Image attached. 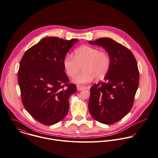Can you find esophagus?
Wrapping results in <instances>:
<instances>
[{"mask_svg":"<svg viewBox=\"0 0 158 158\" xmlns=\"http://www.w3.org/2000/svg\"><path fill=\"white\" fill-rule=\"evenodd\" d=\"M85 89V86H83V85H77V89L79 90V91H81L84 89Z\"/></svg>","mask_w":158,"mask_h":158,"instance_id":"34e87169","label":"esophagus"}]
</instances>
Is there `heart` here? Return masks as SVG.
Wrapping results in <instances>:
<instances>
[{"mask_svg":"<svg viewBox=\"0 0 158 158\" xmlns=\"http://www.w3.org/2000/svg\"><path fill=\"white\" fill-rule=\"evenodd\" d=\"M110 66L109 54L99 49L82 46L74 51V56L68 54L63 59V66L68 76L74 77L82 67L84 71L76 76L74 82L77 84H87L103 79Z\"/></svg>","mask_w":158,"mask_h":158,"instance_id":"obj_1","label":"heart"}]
</instances>
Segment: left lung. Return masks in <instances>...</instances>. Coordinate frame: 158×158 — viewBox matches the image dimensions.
<instances>
[{
    "mask_svg": "<svg viewBox=\"0 0 158 158\" xmlns=\"http://www.w3.org/2000/svg\"><path fill=\"white\" fill-rule=\"evenodd\" d=\"M103 47L110 58V66L103 81L90 88L89 110L95 120L112 125L131 110L139 82L137 63L132 52L109 38L89 41Z\"/></svg>",
    "mask_w": 158,
    "mask_h": 158,
    "instance_id": "1",
    "label": "left lung"
}]
</instances>
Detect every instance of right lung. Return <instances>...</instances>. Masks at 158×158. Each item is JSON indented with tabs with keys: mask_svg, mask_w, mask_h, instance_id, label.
Here are the masks:
<instances>
[{
	"mask_svg": "<svg viewBox=\"0 0 158 158\" xmlns=\"http://www.w3.org/2000/svg\"><path fill=\"white\" fill-rule=\"evenodd\" d=\"M77 39L46 37L23 55L18 73L22 102L32 117L52 125L65 117L76 85L69 83L63 59Z\"/></svg>",
	"mask_w": 158,
	"mask_h": 158,
	"instance_id": "right-lung-1",
	"label": "right lung"
}]
</instances>
